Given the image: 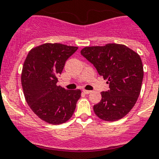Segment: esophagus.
I'll return each mask as SVG.
<instances>
[{"instance_id":"obj_1","label":"esophagus","mask_w":159,"mask_h":159,"mask_svg":"<svg viewBox=\"0 0 159 159\" xmlns=\"http://www.w3.org/2000/svg\"><path fill=\"white\" fill-rule=\"evenodd\" d=\"M83 92L85 94H90L91 92V91H87V90H83Z\"/></svg>"}]
</instances>
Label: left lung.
<instances>
[{
  "instance_id": "obj_1",
  "label": "left lung",
  "mask_w": 159,
  "mask_h": 159,
  "mask_svg": "<svg viewBox=\"0 0 159 159\" xmlns=\"http://www.w3.org/2000/svg\"><path fill=\"white\" fill-rule=\"evenodd\" d=\"M81 55L109 81V89L102 91L101 100L93 107L95 113L109 122L122 118L134 107L141 90L144 69L140 55L114 43L85 47Z\"/></svg>"
}]
</instances>
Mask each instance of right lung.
<instances>
[{"mask_svg":"<svg viewBox=\"0 0 159 159\" xmlns=\"http://www.w3.org/2000/svg\"><path fill=\"white\" fill-rule=\"evenodd\" d=\"M78 49L46 43L31 50L24 61L21 82L26 101L35 114L50 124H61L73 116L80 90L57 86L65 62Z\"/></svg>","mask_w":159,"mask_h":159,"instance_id":"obj_1","label":"right lung"}]
</instances>
